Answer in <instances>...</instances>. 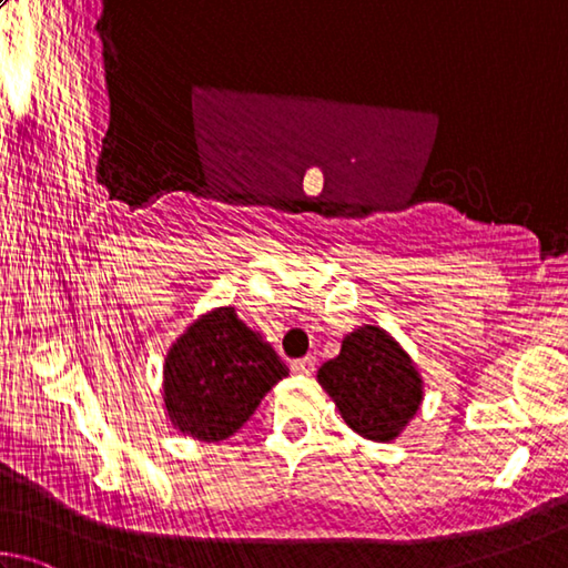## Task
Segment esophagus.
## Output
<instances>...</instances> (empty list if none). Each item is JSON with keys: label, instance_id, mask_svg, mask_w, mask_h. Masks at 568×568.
Here are the masks:
<instances>
[{"label": "esophagus", "instance_id": "34e87169", "mask_svg": "<svg viewBox=\"0 0 568 568\" xmlns=\"http://www.w3.org/2000/svg\"><path fill=\"white\" fill-rule=\"evenodd\" d=\"M292 372H296V374H312L314 372V359H312V356H304V359L292 362Z\"/></svg>", "mask_w": 568, "mask_h": 568}]
</instances>
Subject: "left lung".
Instances as JSON below:
<instances>
[{"instance_id": "left-lung-1", "label": "left lung", "mask_w": 568, "mask_h": 568, "mask_svg": "<svg viewBox=\"0 0 568 568\" xmlns=\"http://www.w3.org/2000/svg\"><path fill=\"white\" fill-rule=\"evenodd\" d=\"M316 379L342 419L372 442L396 439L424 399L409 354L382 326L366 324L346 334L339 356L326 362Z\"/></svg>"}]
</instances>
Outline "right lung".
<instances>
[{
  "label": "right lung",
  "mask_w": 568,
  "mask_h": 568,
  "mask_svg": "<svg viewBox=\"0 0 568 568\" xmlns=\"http://www.w3.org/2000/svg\"><path fill=\"white\" fill-rule=\"evenodd\" d=\"M286 374L272 346L222 306L189 326L166 354L169 422L199 442H224Z\"/></svg>",
  "instance_id": "right-lung-1"
}]
</instances>
